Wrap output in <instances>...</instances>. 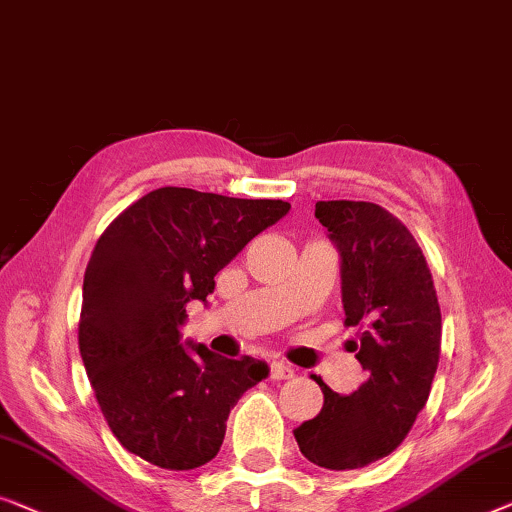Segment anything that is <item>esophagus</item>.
I'll return each instance as SVG.
<instances>
[{
	"label": "esophagus",
	"mask_w": 512,
	"mask_h": 512,
	"mask_svg": "<svg viewBox=\"0 0 512 512\" xmlns=\"http://www.w3.org/2000/svg\"><path fill=\"white\" fill-rule=\"evenodd\" d=\"M269 376L273 380H290L294 376V371H292V366H287L283 362H271V373H269Z\"/></svg>",
	"instance_id": "1"
}]
</instances>
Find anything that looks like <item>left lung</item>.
I'll list each match as a JSON object with an SVG mask.
<instances>
[{
    "label": "left lung",
    "instance_id": "8db88e82",
    "mask_svg": "<svg viewBox=\"0 0 512 512\" xmlns=\"http://www.w3.org/2000/svg\"><path fill=\"white\" fill-rule=\"evenodd\" d=\"M341 257L345 327H359L350 352L366 371L352 394H325L322 410L294 429L301 455L331 471L362 469L408 436L429 399L441 355V308L427 259L406 225L371 201H318Z\"/></svg>",
    "mask_w": 512,
    "mask_h": 512
}]
</instances>
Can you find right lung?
Returning a JSON list of instances; mask_svg holds the SVG:
<instances>
[{
	"label": "right lung",
	"mask_w": 512,
	"mask_h": 512,
	"mask_svg": "<svg viewBox=\"0 0 512 512\" xmlns=\"http://www.w3.org/2000/svg\"><path fill=\"white\" fill-rule=\"evenodd\" d=\"M280 199H234L160 187L99 236L83 278L78 348L113 436L132 455L190 471L220 452L229 410L269 376L253 357L181 343L187 301L287 215Z\"/></svg>",
	"instance_id": "right-lung-1"
}]
</instances>
